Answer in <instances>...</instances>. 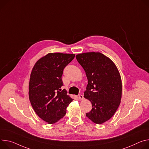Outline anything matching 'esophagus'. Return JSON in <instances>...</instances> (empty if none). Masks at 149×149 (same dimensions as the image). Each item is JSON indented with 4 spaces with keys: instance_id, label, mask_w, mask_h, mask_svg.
Returning a JSON list of instances; mask_svg holds the SVG:
<instances>
[{
    "instance_id": "34e87169",
    "label": "esophagus",
    "mask_w": 149,
    "mask_h": 149,
    "mask_svg": "<svg viewBox=\"0 0 149 149\" xmlns=\"http://www.w3.org/2000/svg\"><path fill=\"white\" fill-rule=\"evenodd\" d=\"M78 98L79 100H83L84 98V96H83V95H82V94H79Z\"/></svg>"
}]
</instances>
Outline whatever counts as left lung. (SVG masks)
<instances>
[{
	"label": "left lung",
	"instance_id": "8db88e82",
	"mask_svg": "<svg viewBox=\"0 0 149 149\" xmlns=\"http://www.w3.org/2000/svg\"><path fill=\"white\" fill-rule=\"evenodd\" d=\"M88 79L84 97L92 104L86 113L93 123L102 124L110 119L120 104L122 81L113 61L100 52H87L76 55Z\"/></svg>",
	"mask_w": 149,
	"mask_h": 149
}]
</instances>
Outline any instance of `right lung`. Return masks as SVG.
<instances>
[{
  "label": "right lung",
  "mask_w": 149,
  "mask_h": 149,
  "mask_svg": "<svg viewBox=\"0 0 149 149\" xmlns=\"http://www.w3.org/2000/svg\"><path fill=\"white\" fill-rule=\"evenodd\" d=\"M74 57V54L50 53L38 60L32 70L29 99L37 115L49 124L62 118L73 100L61 88L63 70Z\"/></svg>",
  "instance_id": "right-lung-1"
}]
</instances>
